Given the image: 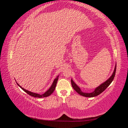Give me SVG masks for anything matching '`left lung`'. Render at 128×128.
I'll return each instance as SVG.
<instances>
[{
    "mask_svg": "<svg viewBox=\"0 0 128 128\" xmlns=\"http://www.w3.org/2000/svg\"><path fill=\"white\" fill-rule=\"evenodd\" d=\"M116 67L115 66V69L113 73V74L110 76V78L107 80L105 82H104V83L102 84L100 86H99L98 88H96L94 91V92H92L91 93H84L82 92V91L80 90V88L77 86V85L74 83V82L72 80H71V83H72V86L73 88L78 93V94H80V95L84 96H86V97H94V96H97L98 95L100 94L104 91V90L110 86V83L112 82V81L113 80L114 77L115 75V72H116Z\"/></svg>",
    "mask_w": 128,
    "mask_h": 128,
    "instance_id": "1",
    "label": "left lung"
}]
</instances>
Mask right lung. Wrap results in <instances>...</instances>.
<instances>
[{
  "label": "right lung",
  "mask_w": 128,
  "mask_h": 128,
  "mask_svg": "<svg viewBox=\"0 0 128 128\" xmlns=\"http://www.w3.org/2000/svg\"><path fill=\"white\" fill-rule=\"evenodd\" d=\"M58 77H59V76H57L56 78H55L50 88L48 89V90L46 92H45L44 94H35V93H33V92H30V91H29L28 90H26V89L24 88H22L18 83H17V84L23 90H24V91H25L26 93V94H28L30 96H34V97H37V98H44V97H46V96H50L54 92V91L55 88H56V83H57V82H58Z\"/></svg>",
  "instance_id": "add662e5"
}]
</instances>
